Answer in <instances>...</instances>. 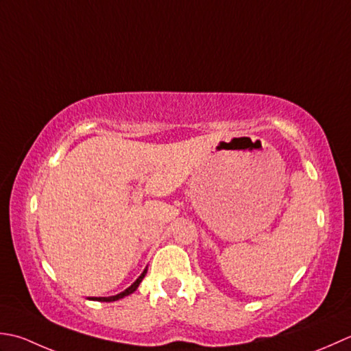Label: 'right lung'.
I'll list each match as a JSON object with an SVG mask.
<instances>
[{"label":"right lung","mask_w":351,"mask_h":351,"mask_svg":"<svg viewBox=\"0 0 351 351\" xmlns=\"http://www.w3.org/2000/svg\"><path fill=\"white\" fill-rule=\"evenodd\" d=\"M145 274H147V268L142 271V274L136 278V282L132 285V286H128V288L125 289V291H123V292H119V294H117V295H112V297H88V300H92V302H107V303H110V302H117V300H121V298H124V297H127V295H130V294H133V292L138 289V286L141 285V282L144 280V277H145Z\"/></svg>","instance_id":"right-lung-1"}]
</instances>
